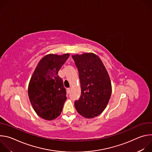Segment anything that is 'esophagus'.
<instances>
[{
    "label": "esophagus",
    "mask_w": 152,
    "mask_h": 152,
    "mask_svg": "<svg viewBox=\"0 0 152 152\" xmlns=\"http://www.w3.org/2000/svg\"><path fill=\"white\" fill-rule=\"evenodd\" d=\"M71 91V88H67V92L68 93H70Z\"/></svg>",
    "instance_id": "34e87169"
}]
</instances>
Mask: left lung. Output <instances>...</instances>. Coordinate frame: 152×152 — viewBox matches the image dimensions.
<instances>
[{
  "mask_svg": "<svg viewBox=\"0 0 152 152\" xmlns=\"http://www.w3.org/2000/svg\"><path fill=\"white\" fill-rule=\"evenodd\" d=\"M72 58L78 69L81 94L75 102L77 113L92 118L106 108L112 93L110 76L100 58L93 53L74 55Z\"/></svg>",
  "mask_w": 152,
  "mask_h": 152,
  "instance_id": "obj_1",
  "label": "left lung"
}]
</instances>
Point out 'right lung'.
<instances>
[{
  "instance_id": "add662e5",
  "label": "right lung",
  "mask_w": 152,
  "mask_h": 152,
  "mask_svg": "<svg viewBox=\"0 0 152 152\" xmlns=\"http://www.w3.org/2000/svg\"><path fill=\"white\" fill-rule=\"evenodd\" d=\"M48 54L41 59L28 85L30 102L41 118L52 120L61 114L67 99L66 91L58 72L69 57Z\"/></svg>"
}]
</instances>
